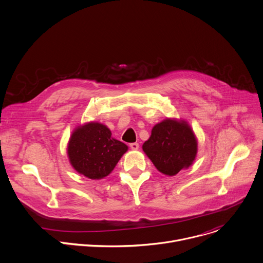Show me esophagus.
Returning a JSON list of instances; mask_svg holds the SVG:
<instances>
[{
  "instance_id": "34e87169",
  "label": "esophagus",
  "mask_w": 263,
  "mask_h": 263,
  "mask_svg": "<svg viewBox=\"0 0 263 263\" xmlns=\"http://www.w3.org/2000/svg\"><path fill=\"white\" fill-rule=\"evenodd\" d=\"M130 147L132 149H137L139 147V144H138V142H132V143H130Z\"/></svg>"
}]
</instances>
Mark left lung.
Returning a JSON list of instances; mask_svg holds the SVG:
<instances>
[{"instance_id": "1", "label": "left lung", "mask_w": 263, "mask_h": 263, "mask_svg": "<svg viewBox=\"0 0 263 263\" xmlns=\"http://www.w3.org/2000/svg\"><path fill=\"white\" fill-rule=\"evenodd\" d=\"M197 146L196 136L184 121L165 120L154 126L142 149L159 172L174 176L193 163Z\"/></svg>"}]
</instances>
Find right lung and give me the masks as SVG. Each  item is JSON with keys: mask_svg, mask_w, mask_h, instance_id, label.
Returning <instances> with one entry per match:
<instances>
[{"mask_svg": "<svg viewBox=\"0 0 263 263\" xmlns=\"http://www.w3.org/2000/svg\"><path fill=\"white\" fill-rule=\"evenodd\" d=\"M128 146L111 137V131L99 123L76 129L69 139L67 154L72 167L89 179L108 176L127 152Z\"/></svg>", "mask_w": 263, "mask_h": 263, "instance_id": "add662e5", "label": "right lung"}]
</instances>
